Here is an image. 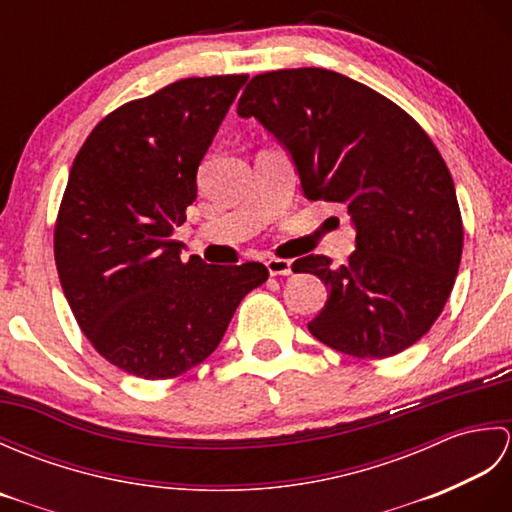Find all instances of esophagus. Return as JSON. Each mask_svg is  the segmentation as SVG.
Returning a JSON list of instances; mask_svg holds the SVG:
<instances>
[{"label":"esophagus","mask_w":512,"mask_h":512,"mask_svg":"<svg viewBox=\"0 0 512 512\" xmlns=\"http://www.w3.org/2000/svg\"><path fill=\"white\" fill-rule=\"evenodd\" d=\"M268 273L277 277V275H290L292 273V262L290 259H277V257H270L266 262Z\"/></svg>","instance_id":"esophagus-1"}]
</instances>
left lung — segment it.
Segmentation results:
<instances>
[{
    "label": "left lung",
    "mask_w": 512,
    "mask_h": 512,
    "mask_svg": "<svg viewBox=\"0 0 512 512\" xmlns=\"http://www.w3.org/2000/svg\"><path fill=\"white\" fill-rule=\"evenodd\" d=\"M237 114L286 147L308 200L341 202L352 217L350 262L292 264L330 292L312 336L356 358L407 350L440 317L464 242L453 178L431 138L383 94L323 68L253 76Z\"/></svg>",
    "instance_id": "8db88e82"
}]
</instances>
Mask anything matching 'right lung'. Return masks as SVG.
<instances>
[{
    "label": "right lung",
    "instance_id": "1",
    "mask_svg": "<svg viewBox=\"0 0 512 512\" xmlns=\"http://www.w3.org/2000/svg\"><path fill=\"white\" fill-rule=\"evenodd\" d=\"M246 74L182 79L125 103L76 154L54 226L63 295L94 350L123 372L176 378L220 345L268 270L182 259L173 228Z\"/></svg>",
    "mask_w": 512,
    "mask_h": 512
}]
</instances>
